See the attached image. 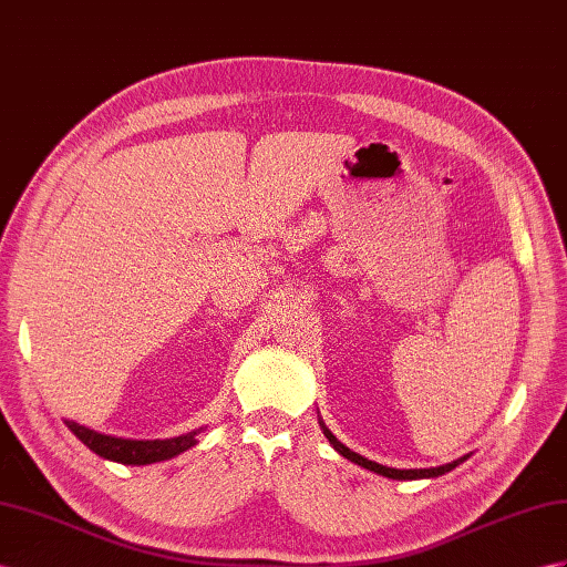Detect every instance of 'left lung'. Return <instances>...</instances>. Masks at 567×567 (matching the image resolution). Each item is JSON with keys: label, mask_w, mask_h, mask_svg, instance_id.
I'll return each mask as SVG.
<instances>
[{"label": "left lung", "mask_w": 567, "mask_h": 567, "mask_svg": "<svg viewBox=\"0 0 567 567\" xmlns=\"http://www.w3.org/2000/svg\"><path fill=\"white\" fill-rule=\"evenodd\" d=\"M323 433H326V439L332 443V447H336L342 457L352 460L354 464H361V467H364V470H371L375 474H383L388 478H433V476H441V474H445L450 470H455L460 462L467 460V457H462V460H455V462H450V464H443V467H431V470H393V467H383V464H379V462H371L367 457H361L359 453H352V450L347 447V445H342L326 426H323Z\"/></svg>", "instance_id": "1"}]
</instances>
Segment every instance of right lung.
<instances>
[{
  "label": "right lung",
  "mask_w": 567,
  "mask_h": 567,
  "mask_svg": "<svg viewBox=\"0 0 567 567\" xmlns=\"http://www.w3.org/2000/svg\"><path fill=\"white\" fill-rule=\"evenodd\" d=\"M66 426L83 445H89L95 455L122 462V464H151L159 460H169L196 445V431L177 435V439H167V441H132V439H114V435L97 433L76 422H66Z\"/></svg>",
  "instance_id": "right-lung-1"
}]
</instances>
